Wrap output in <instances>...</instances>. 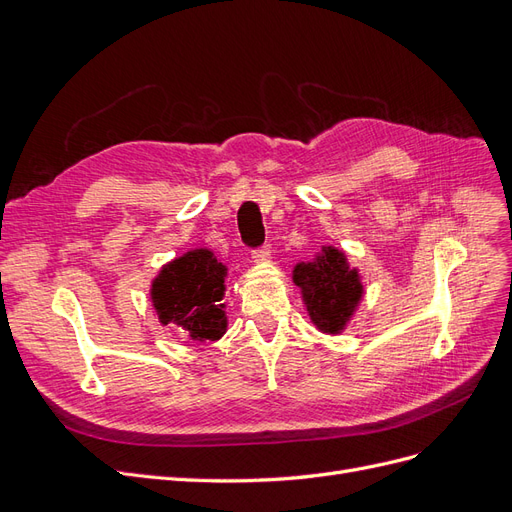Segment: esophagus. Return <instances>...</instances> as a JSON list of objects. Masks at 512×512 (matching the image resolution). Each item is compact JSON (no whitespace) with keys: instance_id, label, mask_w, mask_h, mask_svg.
<instances>
[{"instance_id":"esophagus-1","label":"esophagus","mask_w":512,"mask_h":512,"mask_svg":"<svg viewBox=\"0 0 512 512\" xmlns=\"http://www.w3.org/2000/svg\"><path fill=\"white\" fill-rule=\"evenodd\" d=\"M269 256H271L269 245H260V247H256V250H252L254 262H265V260H269Z\"/></svg>"}]
</instances>
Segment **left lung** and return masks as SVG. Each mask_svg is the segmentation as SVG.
<instances>
[{
	"label": "left lung",
	"instance_id": "1",
	"mask_svg": "<svg viewBox=\"0 0 512 512\" xmlns=\"http://www.w3.org/2000/svg\"><path fill=\"white\" fill-rule=\"evenodd\" d=\"M292 280L303 290L309 318L324 333L342 331L363 297L359 275L335 247H324L318 260L294 267Z\"/></svg>",
	"mask_w": 512,
	"mask_h": 512
}]
</instances>
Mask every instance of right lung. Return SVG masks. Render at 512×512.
Here are the masks:
<instances>
[{
  "label": "right lung",
  "mask_w": 512,
  "mask_h": 512,
  "mask_svg": "<svg viewBox=\"0 0 512 512\" xmlns=\"http://www.w3.org/2000/svg\"><path fill=\"white\" fill-rule=\"evenodd\" d=\"M226 267L209 250H192L166 265L151 286L160 322H177L194 339H220L224 314Z\"/></svg>",
  "instance_id": "1"
}]
</instances>
